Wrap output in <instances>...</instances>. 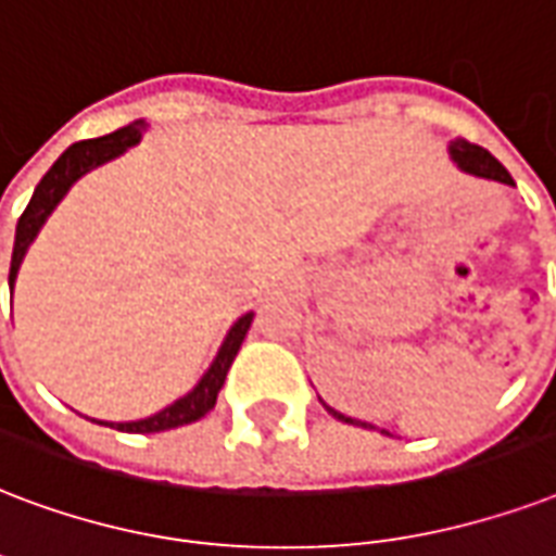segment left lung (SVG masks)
Listing matches in <instances>:
<instances>
[{
    "label": "left lung",
    "mask_w": 556,
    "mask_h": 556,
    "mask_svg": "<svg viewBox=\"0 0 556 556\" xmlns=\"http://www.w3.org/2000/svg\"><path fill=\"white\" fill-rule=\"evenodd\" d=\"M448 154H452V160H455L464 172H469V175H478V177H486V180H498V184H510L514 186V177L507 175V168H504L498 160H495L486 148L476 146V142H469V139H455L452 146H448ZM332 417L344 419V422H353L350 417H344V414H338V410L326 408ZM362 426H367V422H362ZM388 434V431H384Z\"/></svg>",
    "instance_id": "1"
}]
</instances>
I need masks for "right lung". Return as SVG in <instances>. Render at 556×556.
Returning <instances> with one entry per match:
<instances>
[{
	"label": "right lung",
	"instance_id": "obj_1",
	"mask_svg": "<svg viewBox=\"0 0 556 556\" xmlns=\"http://www.w3.org/2000/svg\"><path fill=\"white\" fill-rule=\"evenodd\" d=\"M139 137H142V122H134V125L122 127L116 134H108V137L99 139H84V142H75L58 156V163L42 175V180L34 189L31 201L25 206V212L20 215V222H16V239H14V256H11V274H8V282L14 288L16 270H20V262H23L25 250L34 241L37 230L42 227V222L49 218V212L58 206L66 189H70L80 175H87L90 168L96 165L108 163L113 156H118L125 148L137 146ZM250 324H253V315H244L236 320V326L227 334V341L215 355V362L206 370L201 381H198V388L192 393H186L184 400H177L175 405H168L165 410L154 414V417L148 419H137V422H110V429L118 431H130V434H154V431H165V429H177V426H186V422H194V419H201L203 414H210L215 408V400H218V391L224 388V379H227V372H230L232 362H236V355L241 350V341H244V334H248ZM104 426V422H101Z\"/></svg>",
	"mask_w": 556,
	"mask_h": 556
}]
</instances>
